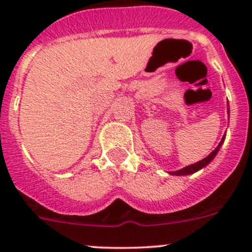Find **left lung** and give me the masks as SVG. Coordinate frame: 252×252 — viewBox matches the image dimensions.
Here are the masks:
<instances>
[{
	"mask_svg": "<svg viewBox=\"0 0 252 252\" xmlns=\"http://www.w3.org/2000/svg\"><path fill=\"white\" fill-rule=\"evenodd\" d=\"M228 113H229V111H228ZM224 139H225V134H224V135H223L222 140H220V144H218V146L216 147V149L213 150V151L211 152V154L208 155L207 157H205L204 159H201V161L196 162V163H194V164H190V166L184 167V168L179 169V171L169 172V174H173V175H188V174L195 173V172H197V171H200V169H201V168H204L205 166H207V164L210 163V162L212 161L213 158H215V156H216V155H217V152L220 151V145L223 144V141H224Z\"/></svg>",
	"mask_w": 252,
	"mask_h": 252,
	"instance_id": "8db88e82",
	"label": "left lung"
}]
</instances>
